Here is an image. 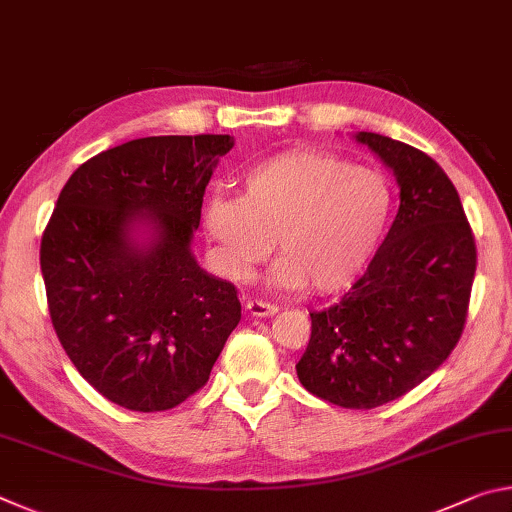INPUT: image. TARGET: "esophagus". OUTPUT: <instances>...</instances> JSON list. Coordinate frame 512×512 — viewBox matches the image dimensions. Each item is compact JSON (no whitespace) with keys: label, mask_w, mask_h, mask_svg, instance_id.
Segmentation results:
<instances>
[{"label":"esophagus","mask_w":512,"mask_h":512,"mask_svg":"<svg viewBox=\"0 0 512 512\" xmlns=\"http://www.w3.org/2000/svg\"><path fill=\"white\" fill-rule=\"evenodd\" d=\"M246 309H248L250 316H257V318L275 316L277 314V307L271 305V302H264V300H248L246 302Z\"/></svg>","instance_id":"1"}]
</instances>
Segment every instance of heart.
<instances>
[{
    "mask_svg": "<svg viewBox=\"0 0 512 512\" xmlns=\"http://www.w3.org/2000/svg\"><path fill=\"white\" fill-rule=\"evenodd\" d=\"M241 196H210L201 225L214 259L246 280L271 255L280 289L336 293L352 287L384 239L393 187L384 173L323 151H287L241 173Z\"/></svg>",
    "mask_w": 512,
    "mask_h": 512,
    "instance_id": "obj_1",
    "label": "heart"
}]
</instances>
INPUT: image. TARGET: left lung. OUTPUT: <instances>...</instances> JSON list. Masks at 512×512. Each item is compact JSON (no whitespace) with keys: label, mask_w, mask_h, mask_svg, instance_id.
Instances as JSON below:
<instances>
[{"label":"left lung","mask_w":512,"mask_h":512,"mask_svg":"<svg viewBox=\"0 0 512 512\" xmlns=\"http://www.w3.org/2000/svg\"><path fill=\"white\" fill-rule=\"evenodd\" d=\"M393 171L400 210L341 302L311 311L300 384L345 409H375L422 384L461 339L476 246L447 173L413 146L357 133Z\"/></svg>","instance_id":"1"}]
</instances>
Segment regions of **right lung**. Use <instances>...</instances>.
I'll use <instances>...</instances> for the list:
<instances>
[{
	"mask_svg": "<svg viewBox=\"0 0 512 512\" xmlns=\"http://www.w3.org/2000/svg\"><path fill=\"white\" fill-rule=\"evenodd\" d=\"M235 140L160 135L94 155L40 244L51 323L90 386L124 409L185 402L241 320L230 282L192 253L205 187Z\"/></svg>",
	"mask_w": 512,
	"mask_h": 512,
	"instance_id": "add662e5",
	"label": "right lung"
}]
</instances>
